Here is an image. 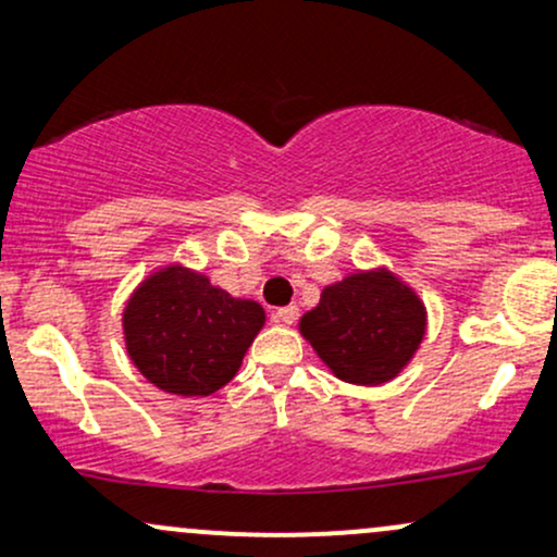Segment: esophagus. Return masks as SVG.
<instances>
[{
    "instance_id": "34e87169",
    "label": "esophagus",
    "mask_w": 557,
    "mask_h": 557,
    "mask_svg": "<svg viewBox=\"0 0 557 557\" xmlns=\"http://www.w3.org/2000/svg\"><path fill=\"white\" fill-rule=\"evenodd\" d=\"M274 319L283 324H293L298 319V306H283V309L274 311Z\"/></svg>"
}]
</instances>
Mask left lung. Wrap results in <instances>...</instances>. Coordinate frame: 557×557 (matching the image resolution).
I'll use <instances>...</instances> for the list:
<instances>
[{
	"instance_id": "8db88e82",
	"label": "left lung",
	"mask_w": 557,
	"mask_h": 557,
	"mask_svg": "<svg viewBox=\"0 0 557 557\" xmlns=\"http://www.w3.org/2000/svg\"><path fill=\"white\" fill-rule=\"evenodd\" d=\"M298 330L337 380L376 387L395 380L417 356L426 306L387 267L356 270L324 287Z\"/></svg>"
}]
</instances>
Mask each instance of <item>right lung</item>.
Here are the masks:
<instances>
[{
	"label": "right lung",
	"mask_w": 557,
	"mask_h": 557,
	"mask_svg": "<svg viewBox=\"0 0 557 557\" xmlns=\"http://www.w3.org/2000/svg\"><path fill=\"white\" fill-rule=\"evenodd\" d=\"M251 298H235L183 264L159 267L123 309L125 350L133 367L164 393L198 398L225 387L264 327Z\"/></svg>",
	"instance_id": "obj_1"
}]
</instances>
